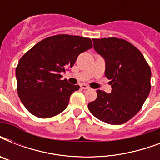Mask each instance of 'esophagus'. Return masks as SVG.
Instances as JSON below:
<instances>
[{
    "label": "esophagus",
    "mask_w": 160,
    "mask_h": 160,
    "mask_svg": "<svg viewBox=\"0 0 160 160\" xmlns=\"http://www.w3.org/2000/svg\"><path fill=\"white\" fill-rule=\"evenodd\" d=\"M80 87H81V89H84V90H88V89H90V86H88V85H85V84L80 85Z\"/></svg>",
    "instance_id": "1"
}]
</instances>
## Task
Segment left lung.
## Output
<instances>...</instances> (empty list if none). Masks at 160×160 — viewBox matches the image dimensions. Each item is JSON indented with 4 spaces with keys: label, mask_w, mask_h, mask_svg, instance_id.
Listing matches in <instances>:
<instances>
[{
    "label": "left lung",
    "mask_w": 160,
    "mask_h": 160,
    "mask_svg": "<svg viewBox=\"0 0 160 160\" xmlns=\"http://www.w3.org/2000/svg\"><path fill=\"white\" fill-rule=\"evenodd\" d=\"M94 48L105 60V75L111 93L98 90L88 104L90 113L109 124H121L141 109L150 91L151 70L144 55L123 39H92Z\"/></svg>",
    "instance_id": "1"
}]
</instances>
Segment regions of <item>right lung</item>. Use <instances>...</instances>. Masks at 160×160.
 Masks as SVG:
<instances>
[{"label": "right lung", "instance_id": "1", "mask_svg": "<svg viewBox=\"0 0 160 160\" xmlns=\"http://www.w3.org/2000/svg\"><path fill=\"white\" fill-rule=\"evenodd\" d=\"M92 47L90 38L56 35L40 41L20 59L16 69L17 92L31 114L45 119L66 109L70 95L80 86L60 80V74Z\"/></svg>", "mask_w": 160, "mask_h": 160}]
</instances>
